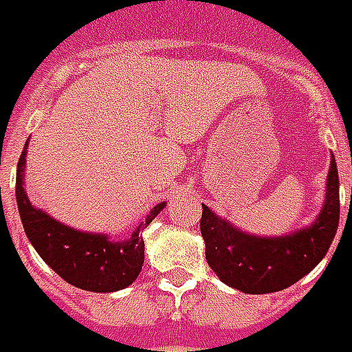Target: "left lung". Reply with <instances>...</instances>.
<instances>
[{
  "label": "left lung",
  "instance_id": "left-lung-1",
  "mask_svg": "<svg viewBox=\"0 0 352 352\" xmlns=\"http://www.w3.org/2000/svg\"><path fill=\"white\" fill-rule=\"evenodd\" d=\"M340 224V178L330 160L323 208L310 226L286 236L243 232L202 204L206 260L226 286L248 295L274 293L306 276L329 252Z\"/></svg>",
  "mask_w": 352,
  "mask_h": 352
}]
</instances>
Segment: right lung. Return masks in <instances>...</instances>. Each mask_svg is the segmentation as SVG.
<instances>
[{"mask_svg":"<svg viewBox=\"0 0 352 352\" xmlns=\"http://www.w3.org/2000/svg\"><path fill=\"white\" fill-rule=\"evenodd\" d=\"M28 142L16 170V202L25 236L42 260L68 284L94 293L118 292L133 284L144 263V241L141 232L163 211L165 202L150 210L131 236L113 241L107 234H92L59 223L29 202L23 189Z\"/></svg>","mask_w":352,"mask_h":352,"instance_id":"1","label":"right lung"}]
</instances>
